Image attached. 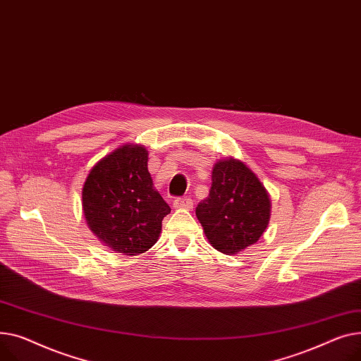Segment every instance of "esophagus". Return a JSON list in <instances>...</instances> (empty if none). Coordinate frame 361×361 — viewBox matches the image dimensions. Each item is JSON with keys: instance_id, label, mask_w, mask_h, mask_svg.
Masks as SVG:
<instances>
[{"instance_id": "obj_1", "label": "esophagus", "mask_w": 361, "mask_h": 361, "mask_svg": "<svg viewBox=\"0 0 361 361\" xmlns=\"http://www.w3.org/2000/svg\"><path fill=\"white\" fill-rule=\"evenodd\" d=\"M192 205H194V202L190 198H176L173 201V208H176V209H190L192 208Z\"/></svg>"}]
</instances>
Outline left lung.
Listing matches in <instances>:
<instances>
[{"mask_svg": "<svg viewBox=\"0 0 361 361\" xmlns=\"http://www.w3.org/2000/svg\"><path fill=\"white\" fill-rule=\"evenodd\" d=\"M209 194L195 214L208 242L226 255L255 245L271 219V198L259 178L240 160L214 163Z\"/></svg>", "mask_w": 361, "mask_h": 361, "instance_id": "obj_1", "label": "left lung"}]
</instances>
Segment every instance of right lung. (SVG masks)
Wrapping results in <instances>:
<instances>
[{
  "label": "right lung",
  "mask_w": 361,
  "mask_h": 361,
  "mask_svg": "<svg viewBox=\"0 0 361 361\" xmlns=\"http://www.w3.org/2000/svg\"><path fill=\"white\" fill-rule=\"evenodd\" d=\"M147 161L144 145L123 144L102 157L82 185L89 228L104 246L126 257L150 249L159 240L163 217L171 213L154 189Z\"/></svg>",
  "instance_id": "add662e5"
}]
</instances>
